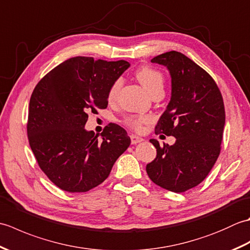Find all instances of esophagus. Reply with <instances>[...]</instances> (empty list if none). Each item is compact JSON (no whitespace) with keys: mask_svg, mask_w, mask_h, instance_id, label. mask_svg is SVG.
<instances>
[{"mask_svg":"<svg viewBox=\"0 0 250 250\" xmlns=\"http://www.w3.org/2000/svg\"><path fill=\"white\" fill-rule=\"evenodd\" d=\"M131 143L132 144H137V143H141V142H143L144 141V139H142V137H140V136H137V135H134V134H132L131 136Z\"/></svg>","mask_w":250,"mask_h":250,"instance_id":"obj_1","label":"esophagus"}]
</instances>
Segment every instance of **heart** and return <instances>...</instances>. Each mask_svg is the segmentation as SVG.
Masks as SVG:
<instances>
[{
  "label": "heart",
  "instance_id": "b5f03b06",
  "mask_svg": "<svg viewBox=\"0 0 250 250\" xmlns=\"http://www.w3.org/2000/svg\"><path fill=\"white\" fill-rule=\"evenodd\" d=\"M135 76L137 81L141 83V84L148 93H152L153 91L159 89H163V83H164V77L161 72H159L155 68L149 67V66H143L140 70H137L135 73ZM121 87V81L120 79H117V81L111 84L109 88V91L107 94V98L109 102H113L116 99L117 94L119 92V89ZM147 121V118H128L126 119V124L130 125L131 128L135 130H140L142 128V125Z\"/></svg>",
  "mask_w": 250,
  "mask_h": 250
}]
</instances>
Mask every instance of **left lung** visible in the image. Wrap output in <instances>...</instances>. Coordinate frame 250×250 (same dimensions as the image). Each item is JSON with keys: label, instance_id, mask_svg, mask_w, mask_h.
Instances as JSON below:
<instances>
[{"label": "left lung", "instance_id": "obj_1", "mask_svg": "<svg viewBox=\"0 0 250 250\" xmlns=\"http://www.w3.org/2000/svg\"><path fill=\"white\" fill-rule=\"evenodd\" d=\"M171 75V100L156 133L174 136L173 145L156 147L148 176L172 192H185L203 182L220 153L226 114L220 90L208 73L182 52L168 51L151 59Z\"/></svg>", "mask_w": 250, "mask_h": 250}]
</instances>
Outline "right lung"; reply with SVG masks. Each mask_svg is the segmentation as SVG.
<instances>
[{
	"mask_svg": "<svg viewBox=\"0 0 250 250\" xmlns=\"http://www.w3.org/2000/svg\"><path fill=\"white\" fill-rule=\"evenodd\" d=\"M130 67L125 60L71 58L36 84L31 95L28 139L47 177L67 192H86L108 177L114 163L130 146L120 125L99 134L84 129L88 113L106 108L109 88Z\"/></svg>",
	"mask_w": 250,
	"mask_h": 250,
	"instance_id": "right-lung-1",
	"label": "right lung"
}]
</instances>
